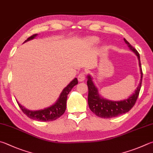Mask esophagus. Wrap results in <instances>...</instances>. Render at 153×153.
Listing matches in <instances>:
<instances>
[{
  "label": "esophagus",
  "instance_id": "34e87169",
  "mask_svg": "<svg viewBox=\"0 0 153 153\" xmlns=\"http://www.w3.org/2000/svg\"><path fill=\"white\" fill-rule=\"evenodd\" d=\"M77 79H78L79 82H83L84 81L85 79V72H82V73L79 74L78 77H77Z\"/></svg>",
  "mask_w": 153,
  "mask_h": 153
}]
</instances>
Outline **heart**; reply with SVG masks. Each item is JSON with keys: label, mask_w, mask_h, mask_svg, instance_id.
Returning <instances> with one entry per match:
<instances>
[{"label": "heart", "mask_w": 153, "mask_h": 153, "mask_svg": "<svg viewBox=\"0 0 153 153\" xmlns=\"http://www.w3.org/2000/svg\"><path fill=\"white\" fill-rule=\"evenodd\" d=\"M91 41H92V42H95V41H96V39H94V38H91Z\"/></svg>", "instance_id": "obj_1"}]
</instances>
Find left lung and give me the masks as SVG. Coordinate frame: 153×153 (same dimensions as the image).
I'll list each match as a JSON object with an SVG mask.
<instances>
[{"mask_svg":"<svg viewBox=\"0 0 153 153\" xmlns=\"http://www.w3.org/2000/svg\"><path fill=\"white\" fill-rule=\"evenodd\" d=\"M124 42L127 44L129 49L134 53L138 57L139 63L140 71L141 74V79L140 84L135 90L134 93L130 96L128 98L120 101H111L109 100L104 99L100 96L98 93V90L94 84L91 77L88 76L87 84L88 86V105L91 112L95 114L96 116L102 118H111L116 117L123 114H125L131 110L134 106L137 100L139 95V92L142 84L143 71L141 68L140 55L128 41L124 39Z\"/></svg>","mask_w":153,"mask_h":153,"instance_id":"1","label":"left lung"}]
</instances>
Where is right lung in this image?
<instances>
[{
  "mask_svg": "<svg viewBox=\"0 0 153 153\" xmlns=\"http://www.w3.org/2000/svg\"><path fill=\"white\" fill-rule=\"evenodd\" d=\"M37 34L33 35L27 39V40L25 41L24 43L33 39L35 37H37ZM77 84H78V81H77V79L76 77V78L72 80L63 89L56 102L53 105H52L51 106L46 108L43 110L36 111L27 110L25 108H24L23 105H21L19 104L17 101L16 102H17L19 107H20L21 110L23 111L25 114H26L30 119L41 122H49L55 120L64 114L66 109V102H67L68 95L69 94V91L71 90V89Z\"/></svg>",
  "mask_w": 153,
  "mask_h": 153,
  "instance_id": "obj_1",
  "label": "right lung"
}]
</instances>
